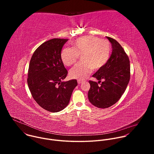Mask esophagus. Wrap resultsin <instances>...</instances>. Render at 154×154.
Returning <instances> with one entry per match:
<instances>
[{"label":"esophagus","instance_id":"1","mask_svg":"<svg viewBox=\"0 0 154 154\" xmlns=\"http://www.w3.org/2000/svg\"><path fill=\"white\" fill-rule=\"evenodd\" d=\"M77 82H78V83H79V84H81V83H82L83 82V80H78Z\"/></svg>","mask_w":154,"mask_h":154}]
</instances>
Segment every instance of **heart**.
Listing matches in <instances>:
<instances>
[{"label":"heart","instance_id":"b5f03b06","mask_svg":"<svg viewBox=\"0 0 154 154\" xmlns=\"http://www.w3.org/2000/svg\"><path fill=\"white\" fill-rule=\"evenodd\" d=\"M111 53L109 42L94 36H85L77 38L72 43V48L62 50L61 59L63 64L69 66L75 64L80 56L81 62L69 71L74 79L83 80L91 71L102 68L107 63Z\"/></svg>","mask_w":154,"mask_h":154}]
</instances>
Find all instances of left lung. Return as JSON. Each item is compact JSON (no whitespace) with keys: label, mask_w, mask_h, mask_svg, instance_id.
<instances>
[{"label":"left lung","mask_w":154,"mask_h":154,"mask_svg":"<svg viewBox=\"0 0 154 154\" xmlns=\"http://www.w3.org/2000/svg\"><path fill=\"white\" fill-rule=\"evenodd\" d=\"M106 38L112 44V55L103 66L93 75L99 82L89 81L90 89L88 94L90 102L100 108L111 106L119 100L130 77V61L124 49L115 39ZM100 82L101 85H98Z\"/></svg>","instance_id":"obj_1"}]
</instances>
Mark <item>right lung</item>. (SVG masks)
Instances as JSON below:
<instances>
[{
	"instance_id": "add662e5",
	"label": "right lung",
	"mask_w": 154,
	"mask_h": 154,
	"mask_svg": "<svg viewBox=\"0 0 154 154\" xmlns=\"http://www.w3.org/2000/svg\"><path fill=\"white\" fill-rule=\"evenodd\" d=\"M68 39L54 38L42 43L34 52L29 64L27 84L33 98L43 109L60 112L69 104L76 80L64 82L68 71L61 59Z\"/></svg>"
}]
</instances>
